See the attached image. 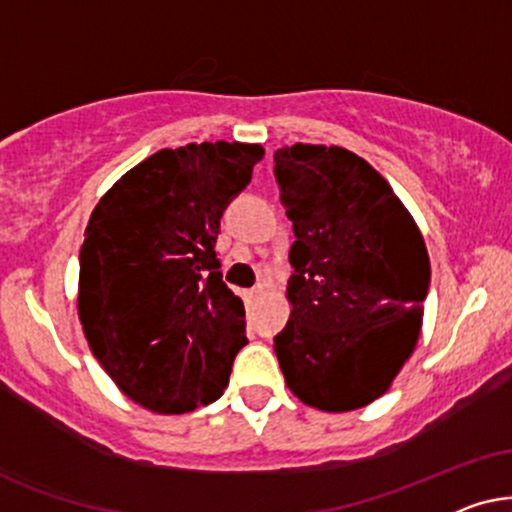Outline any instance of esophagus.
I'll return each mask as SVG.
<instances>
[{
  "mask_svg": "<svg viewBox=\"0 0 512 512\" xmlns=\"http://www.w3.org/2000/svg\"><path fill=\"white\" fill-rule=\"evenodd\" d=\"M264 292H267V288H264V285H255V288L248 292V299H250V302H257V299L264 297Z\"/></svg>",
  "mask_w": 512,
  "mask_h": 512,
  "instance_id": "1",
  "label": "esophagus"
}]
</instances>
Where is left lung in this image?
I'll return each mask as SVG.
<instances>
[{
  "instance_id": "left-lung-1",
  "label": "left lung",
  "mask_w": 512,
  "mask_h": 512,
  "mask_svg": "<svg viewBox=\"0 0 512 512\" xmlns=\"http://www.w3.org/2000/svg\"><path fill=\"white\" fill-rule=\"evenodd\" d=\"M297 241L292 306L274 351L304 405L351 412L381 398L417 346L431 260L405 203L365 159L337 145L276 152Z\"/></svg>"
}]
</instances>
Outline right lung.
Masks as SVG:
<instances>
[{
  "instance_id": "add662e5",
  "label": "right lung",
  "mask_w": 512,
  "mask_h": 512,
  "mask_svg": "<svg viewBox=\"0 0 512 512\" xmlns=\"http://www.w3.org/2000/svg\"><path fill=\"white\" fill-rule=\"evenodd\" d=\"M262 159V145L248 142L159 149L93 208L79 252V320L102 370L149 412L213 403L248 342L215 243L224 206Z\"/></svg>"
}]
</instances>
